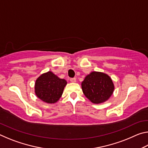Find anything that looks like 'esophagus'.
I'll list each match as a JSON object with an SVG mask.
<instances>
[{
	"mask_svg": "<svg viewBox=\"0 0 148 148\" xmlns=\"http://www.w3.org/2000/svg\"><path fill=\"white\" fill-rule=\"evenodd\" d=\"M71 82H72V83H75V82H76V79L75 78V77H74V78H71Z\"/></svg>",
	"mask_w": 148,
	"mask_h": 148,
	"instance_id": "1",
	"label": "esophagus"
}]
</instances>
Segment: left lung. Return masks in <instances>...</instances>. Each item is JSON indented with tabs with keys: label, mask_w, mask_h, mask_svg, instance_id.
<instances>
[{
	"label": "left lung",
	"mask_w": 148,
	"mask_h": 148,
	"mask_svg": "<svg viewBox=\"0 0 148 148\" xmlns=\"http://www.w3.org/2000/svg\"><path fill=\"white\" fill-rule=\"evenodd\" d=\"M84 94L93 104H101L108 100L114 91L111 77L101 72L93 71L85 77L82 82Z\"/></svg>",
	"instance_id": "left-lung-1"
}]
</instances>
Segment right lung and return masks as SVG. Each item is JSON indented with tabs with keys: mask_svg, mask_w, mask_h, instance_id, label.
Returning a JSON list of instances; mask_svg holds the SVG:
<instances>
[{
	"mask_svg": "<svg viewBox=\"0 0 148 148\" xmlns=\"http://www.w3.org/2000/svg\"><path fill=\"white\" fill-rule=\"evenodd\" d=\"M67 82L61 79L51 71L42 74L36 79L34 92L42 101L47 104H54L61 98Z\"/></svg>",
	"mask_w": 148,
	"mask_h": 148,
	"instance_id": "add662e5",
	"label": "right lung"
}]
</instances>
